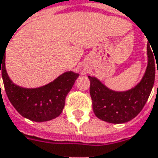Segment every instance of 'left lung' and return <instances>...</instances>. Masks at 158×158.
Listing matches in <instances>:
<instances>
[{"label":"left lung","instance_id":"8db88e82","mask_svg":"<svg viewBox=\"0 0 158 158\" xmlns=\"http://www.w3.org/2000/svg\"><path fill=\"white\" fill-rule=\"evenodd\" d=\"M149 44L148 43V59L146 72L141 81L133 89L127 91H114L107 88L97 78L89 76L92 108L97 118L108 123L121 124L133 119L144 108L154 86L155 61H157Z\"/></svg>","mask_w":158,"mask_h":158}]
</instances>
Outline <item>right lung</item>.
<instances>
[{"label":"right lung","instance_id":"obj_1","mask_svg":"<svg viewBox=\"0 0 158 158\" xmlns=\"http://www.w3.org/2000/svg\"><path fill=\"white\" fill-rule=\"evenodd\" d=\"M1 72L8 98L12 106L22 117L36 122L49 121L61 114L66 96L79 77L78 73L67 71L45 86L36 89L22 88L15 85L8 76L5 51L0 54V74Z\"/></svg>","mask_w":158,"mask_h":158}]
</instances>
